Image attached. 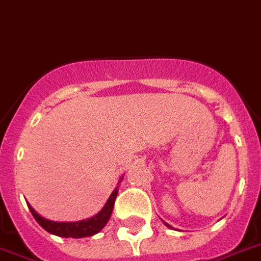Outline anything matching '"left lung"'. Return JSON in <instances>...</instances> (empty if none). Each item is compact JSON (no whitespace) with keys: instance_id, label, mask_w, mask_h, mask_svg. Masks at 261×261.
<instances>
[{"instance_id":"obj_1","label":"left lung","mask_w":261,"mask_h":261,"mask_svg":"<svg viewBox=\"0 0 261 261\" xmlns=\"http://www.w3.org/2000/svg\"><path fill=\"white\" fill-rule=\"evenodd\" d=\"M165 225L168 226V227H169V228H172V226H171V225H168V223H165Z\"/></svg>"}]
</instances>
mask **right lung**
I'll return each mask as SVG.
<instances>
[{
    "label": "right lung",
    "instance_id": "right-lung-1",
    "mask_svg": "<svg viewBox=\"0 0 261 261\" xmlns=\"http://www.w3.org/2000/svg\"><path fill=\"white\" fill-rule=\"evenodd\" d=\"M117 194L118 189L115 188V190L112 193V196L109 197L106 205L103 206L102 210H101L98 214L94 215V217H92V218L89 219H84V221L79 222L48 221V219L40 217L30 205H29V209H30L31 214H33V217L35 218V221L38 222L44 230L48 231L49 234L58 235V237L62 238H85L97 234V232H99V231L105 227V225L108 223V221L110 219V215H112L113 213V207H114Z\"/></svg>",
    "mask_w": 261,
    "mask_h": 261
}]
</instances>
